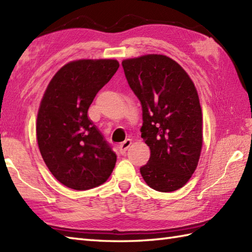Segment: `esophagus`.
<instances>
[{
    "label": "esophagus",
    "mask_w": 252,
    "mask_h": 252,
    "mask_svg": "<svg viewBox=\"0 0 252 252\" xmlns=\"http://www.w3.org/2000/svg\"><path fill=\"white\" fill-rule=\"evenodd\" d=\"M132 144V141L131 140H126L123 143H121L119 145V152L121 155H125L126 152L127 151V148H129L131 146Z\"/></svg>",
    "instance_id": "obj_1"
}]
</instances>
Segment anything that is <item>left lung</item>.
Returning a JSON list of instances; mask_svg holds the SVG:
<instances>
[{
    "label": "left lung",
    "mask_w": 252,
    "mask_h": 252,
    "mask_svg": "<svg viewBox=\"0 0 252 252\" xmlns=\"http://www.w3.org/2000/svg\"><path fill=\"white\" fill-rule=\"evenodd\" d=\"M122 67L141 101V136L151 148L141 174L153 189L174 191L189 182L199 161L202 114L197 90L184 69L164 55L129 58Z\"/></svg>",
    "instance_id": "obj_1"
}]
</instances>
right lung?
I'll use <instances>...</instances> for the list:
<instances>
[{
    "label": "right lung",
    "instance_id": "obj_1",
    "mask_svg": "<svg viewBox=\"0 0 252 252\" xmlns=\"http://www.w3.org/2000/svg\"><path fill=\"white\" fill-rule=\"evenodd\" d=\"M119 68L116 60H80L62 67L47 85L36 118L45 164L69 189L87 190L109 178L117 155L88 117L98 91Z\"/></svg>",
    "mask_w": 252,
    "mask_h": 252
}]
</instances>
